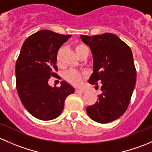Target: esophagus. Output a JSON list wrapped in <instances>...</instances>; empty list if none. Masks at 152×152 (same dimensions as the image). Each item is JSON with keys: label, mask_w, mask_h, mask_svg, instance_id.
I'll use <instances>...</instances> for the list:
<instances>
[{"label": "esophagus", "mask_w": 152, "mask_h": 152, "mask_svg": "<svg viewBox=\"0 0 152 152\" xmlns=\"http://www.w3.org/2000/svg\"><path fill=\"white\" fill-rule=\"evenodd\" d=\"M75 92H76V93H85V90H82V89H76Z\"/></svg>", "instance_id": "34e87169"}]
</instances>
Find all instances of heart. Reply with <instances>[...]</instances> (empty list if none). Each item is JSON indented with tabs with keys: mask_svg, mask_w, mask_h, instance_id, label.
Here are the masks:
<instances>
[{
	"mask_svg": "<svg viewBox=\"0 0 152 152\" xmlns=\"http://www.w3.org/2000/svg\"><path fill=\"white\" fill-rule=\"evenodd\" d=\"M75 50L78 56H81L84 52L88 50L87 46L83 43H76L74 45ZM57 63H59V53L57 54ZM85 77L84 73L76 71L75 70H69L65 74V79L70 85L74 86H79L82 84V79Z\"/></svg>",
	"mask_w": 152,
	"mask_h": 152,
	"instance_id": "b5f03b06",
	"label": "heart"
}]
</instances>
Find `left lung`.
Returning a JSON list of instances; mask_svg holds the SVG:
<instances>
[{
    "instance_id": "8db88e82",
    "label": "left lung",
    "mask_w": 152,
    "mask_h": 152,
    "mask_svg": "<svg viewBox=\"0 0 152 152\" xmlns=\"http://www.w3.org/2000/svg\"><path fill=\"white\" fill-rule=\"evenodd\" d=\"M80 37L93 53V73L89 83L96 87L99 82L102 91L96 103L87 107V113L99 123L113 121L127 110L135 86L137 72L132 52L113 34Z\"/></svg>"
}]
</instances>
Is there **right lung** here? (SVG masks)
<instances>
[{"label":"right lung","instance_id":"1","mask_svg":"<svg viewBox=\"0 0 152 152\" xmlns=\"http://www.w3.org/2000/svg\"><path fill=\"white\" fill-rule=\"evenodd\" d=\"M71 35L41 30L25 40L16 62V88L24 107L39 120L57 118L65 101L74 88L62 81L60 87L48 85L50 77L59 78L56 56L59 48Z\"/></svg>","mask_w":152,"mask_h":152}]
</instances>
